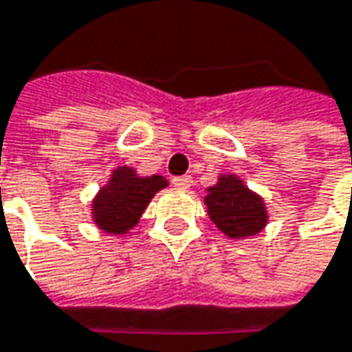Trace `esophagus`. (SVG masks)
I'll list each match as a JSON object with an SVG mask.
<instances>
[{
	"instance_id": "1",
	"label": "esophagus",
	"mask_w": 352,
	"mask_h": 352,
	"mask_svg": "<svg viewBox=\"0 0 352 352\" xmlns=\"http://www.w3.org/2000/svg\"><path fill=\"white\" fill-rule=\"evenodd\" d=\"M175 187H179V189H187L189 185H191V177L189 175H181V177H173V181H171Z\"/></svg>"
}]
</instances>
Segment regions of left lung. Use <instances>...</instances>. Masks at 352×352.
Here are the masks:
<instances>
[{"label":"left lung","instance_id":"left-lung-1","mask_svg":"<svg viewBox=\"0 0 352 352\" xmlns=\"http://www.w3.org/2000/svg\"><path fill=\"white\" fill-rule=\"evenodd\" d=\"M210 220L230 239L254 236L267 224L263 199L234 175H222L206 195Z\"/></svg>","mask_w":352,"mask_h":352}]
</instances>
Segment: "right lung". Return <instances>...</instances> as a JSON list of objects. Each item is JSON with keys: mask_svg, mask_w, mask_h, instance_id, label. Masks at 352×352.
Segmentation results:
<instances>
[{"mask_svg": "<svg viewBox=\"0 0 352 352\" xmlns=\"http://www.w3.org/2000/svg\"><path fill=\"white\" fill-rule=\"evenodd\" d=\"M163 187H167V179L163 175L138 177L130 167L116 169L94 201L96 224L104 232L126 234L138 224L148 201Z\"/></svg>", "mask_w": 352, "mask_h": 352, "instance_id": "obj_1", "label": "right lung"}]
</instances>
